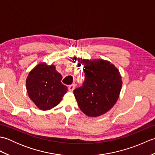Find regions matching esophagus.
<instances>
[{
    "label": "esophagus",
    "instance_id": "1",
    "mask_svg": "<svg viewBox=\"0 0 155 155\" xmlns=\"http://www.w3.org/2000/svg\"><path fill=\"white\" fill-rule=\"evenodd\" d=\"M75 88V85L74 84H71V85H69L68 86V91L70 92H72L74 91Z\"/></svg>",
    "mask_w": 155,
    "mask_h": 155
}]
</instances>
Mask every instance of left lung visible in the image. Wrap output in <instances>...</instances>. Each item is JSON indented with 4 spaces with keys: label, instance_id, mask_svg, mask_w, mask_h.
<instances>
[{
    "label": "left lung",
    "instance_id": "left-lung-1",
    "mask_svg": "<svg viewBox=\"0 0 155 155\" xmlns=\"http://www.w3.org/2000/svg\"><path fill=\"white\" fill-rule=\"evenodd\" d=\"M84 66L85 79L83 86L73 93L80 109L88 117L106 113L117 101L122 88L121 76L109 61L78 58Z\"/></svg>",
    "mask_w": 155,
    "mask_h": 155
}]
</instances>
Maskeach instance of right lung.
Listing matches in <instances>:
<instances>
[{
	"mask_svg": "<svg viewBox=\"0 0 155 155\" xmlns=\"http://www.w3.org/2000/svg\"><path fill=\"white\" fill-rule=\"evenodd\" d=\"M55 68L54 65L42 62L29 72L26 81L29 97L42 110L58 105L68 91L61 83L62 75Z\"/></svg>",
	"mask_w": 155,
	"mask_h": 155,
	"instance_id": "obj_1",
	"label": "right lung"
}]
</instances>
